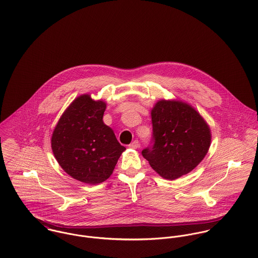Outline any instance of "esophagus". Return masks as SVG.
I'll return each instance as SVG.
<instances>
[{"mask_svg": "<svg viewBox=\"0 0 258 258\" xmlns=\"http://www.w3.org/2000/svg\"><path fill=\"white\" fill-rule=\"evenodd\" d=\"M131 149H138L139 147H140V143H139V141H134L130 146H128Z\"/></svg>", "mask_w": 258, "mask_h": 258, "instance_id": "esophagus-1", "label": "esophagus"}]
</instances>
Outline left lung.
<instances>
[{
  "label": "left lung",
  "mask_w": 258,
  "mask_h": 258,
  "mask_svg": "<svg viewBox=\"0 0 258 258\" xmlns=\"http://www.w3.org/2000/svg\"><path fill=\"white\" fill-rule=\"evenodd\" d=\"M153 138L142 155L155 171L175 179L191 171L206 156L210 130L187 103L159 101L152 109Z\"/></svg>",
  "instance_id": "1"
}]
</instances>
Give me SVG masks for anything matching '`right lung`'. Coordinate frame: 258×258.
<instances>
[{"mask_svg":"<svg viewBox=\"0 0 258 258\" xmlns=\"http://www.w3.org/2000/svg\"><path fill=\"white\" fill-rule=\"evenodd\" d=\"M105 106L83 95L71 103L52 133V153L58 164L72 177L89 184L107 179L125 150L103 123Z\"/></svg>","mask_w":258,"mask_h":258,"instance_id":"right-lung-1","label":"right lung"}]
</instances>
